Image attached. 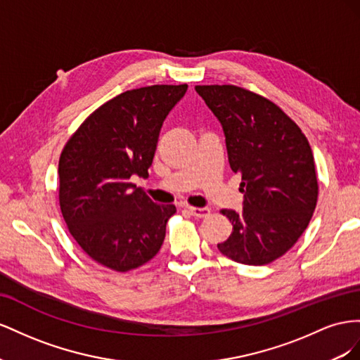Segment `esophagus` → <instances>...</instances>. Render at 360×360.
<instances>
[{"label":"esophagus","instance_id":"esophagus-1","mask_svg":"<svg viewBox=\"0 0 360 360\" xmlns=\"http://www.w3.org/2000/svg\"><path fill=\"white\" fill-rule=\"evenodd\" d=\"M188 211H190V214H191V215H194V217H198V219L207 217V215H210V212H211V210H210V208H207V207H203V208L190 207V208H188Z\"/></svg>","mask_w":360,"mask_h":360}]
</instances>
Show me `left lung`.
Masks as SVG:
<instances>
[{"label": "left lung", "mask_w": 360, "mask_h": 360, "mask_svg": "<svg viewBox=\"0 0 360 360\" xmlns=\"http://www.w3.org/2000/svg\"><path fill=\"white\" fill-rule=\"evenodd\" d=\"M221 123L231 169L241 174L243 211L223 210L231 237L217 244L229 259L265 265L302 237L316 207L309 141L274 102L243 87L196 86Z\"/></svg>", "instance_id": "1"}]
</instances>
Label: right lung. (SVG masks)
Here are the masks:
<instances>
[{"mask_svg": "<svg viewBox=\"0 0 360 360\" xmlns=\"http://www.w3.org/2000/svg\"><path fill=\"white\" fill-rule=\"evenodd\" d=\"M187 89L123 91L91 112L61 152V214L79 248L107 269L134 270L161 249L176 208L152 202L131 178L148 176L162 122Z\"/></svg>", "mask_w": 360, "mask_h": 360, "instance_id": "obj_1", "label": "right lung"}]
</instances>
